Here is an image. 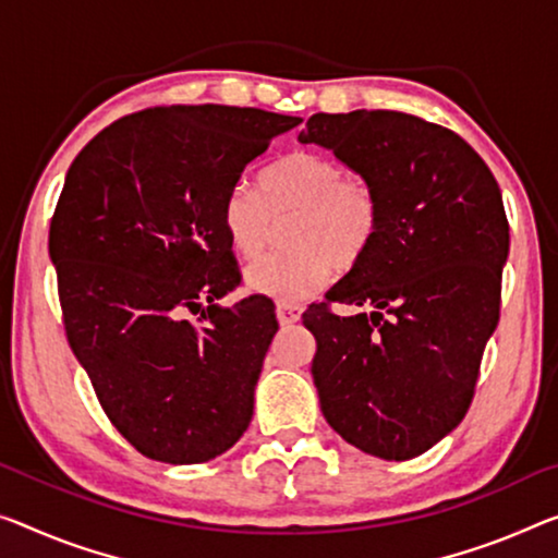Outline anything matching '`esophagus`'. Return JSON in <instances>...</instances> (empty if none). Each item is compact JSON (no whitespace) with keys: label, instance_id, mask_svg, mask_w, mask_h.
<instances>
[{"label":"esophagus","instance_id":"esophagus-1","mask_svg":"<svg viewBox=\"0 0 558 558\" xmlns=\"http://www.w3.org/2000/svg\"><path fill=\"white\" fill-rule=\"evenodd\" d=\"M277 319L281 327H291L302 319V306H291V304H279L277 306Z\"/></svg>","mask_w":558,"mask_h":558}]
</instances>
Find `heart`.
<instances>
[{"instance_id": "1", "label": "heart", "mask_w": 558, "mask_h": 558, "mask_svg": "<svg viewBox=\"0 0 558 558\" xmlns=\"http://www.w3.org/2000/svg\"><path fill=\"white\" fill-rule=\"evenodd\" d=\"M291 214L287 244L246 269L254 294L299 304L329 284L333 264L349 267L379 229V199L362 177L344 174L337 159L296 149L259 174L256 192L236 184L221 202V229L239 259L252 262L267 246L274 219Z\"/></svg>"}]
</instances>
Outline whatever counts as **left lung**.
<instances>
[{"instance_id":"1","label":"left lung","mask_w":558,"mask_h":558,"mask_svg":"<svg viewBox=\"0 0 558 558\" xmlns=\"http://www.w3.org/2000/svg\"><path fill=\"white\" fill-rule=\"evenodd\" d=\"M299 142L331 149L379 199L372 244L304 312L322 414L364 453L414 459L466 416L499 324L501 190L459 134L404 111L314 114ZM329 303L373 312L339 317Z\"/></svg>"}]
</instances>
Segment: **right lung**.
<instances>
[{"label":"right lung","instance_id":"1","mask_svg":"<svg viewBox=\"0 0 558 558\" xmlns=\"http://www.w3.org/2000/svg\"><path fill=\"white\" fill-rule=\"evenodd\" d=\"M299 122L252 107H154L101 130L66 171L49 227L66 339L144 457L202 464L252 422L279 324L269 299L217 304L242 281L221 202Z\"/></svg>","mask_w":558,"mask_h":558}]
</instances>
